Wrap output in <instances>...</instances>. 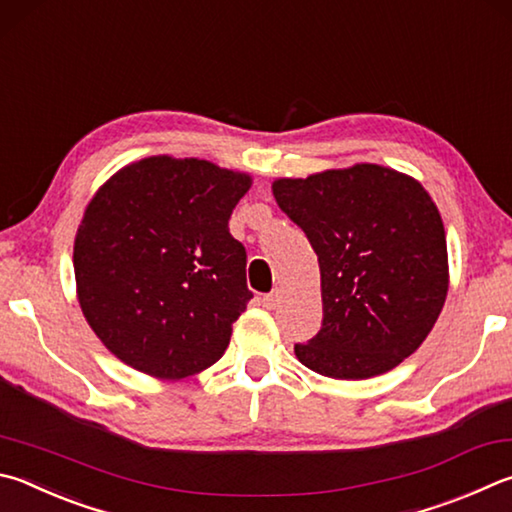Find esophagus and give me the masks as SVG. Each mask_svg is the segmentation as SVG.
Here are the masks:
<instances>
[{"instance_id": "obj_1", "label": "esophagus", "mask_w": 512, "mask_h": 512, "mask_svg": "<svg viewBox=\"0 0 512 512\" xmlns=\"http://www.w3.org/2000/svg\"><path fill=\"white\" fill-rule=\"evenodd\" d=\"M262 302H264L266 309H275V306H280V302H282V291H280V288H273L271 293L264 295Z\"/></svg>"}]
</instances>
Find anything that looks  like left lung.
Segmentation results:
<instances>
[{
	"label": "left lung",
	"instance_id": "8db88e82",
	"mask_svg": "<svg viewBox=\"0 0 512 512\" xmlns=\"http://www.w3.org/2000/svg\"><path fill=\"white\" fill-rule=\"evenodd\" d=\"M273 194L320 262L322 329L295 345L297 360L338 380L401 365L448 297L445 228L430 194L376 163L275 179Z\"/></svg>",
	"mask_w": 512,
	"mask_h": 512
}]
</instances>
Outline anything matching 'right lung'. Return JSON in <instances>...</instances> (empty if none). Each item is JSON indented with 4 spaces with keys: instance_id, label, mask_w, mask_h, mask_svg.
Instances as JSON below:
<instances>
[{
    "instance_id": "1",
    "label": "right lung",
    "mask_w": 512,
    "mask_h": 512,
    "mask_svg": "<svg viewBox=\"0 0 512 512\" xmlns=\"http://www.w3.org/2000/svg\"><path fill=\"white\" fill-rule=\"evenodd\" d=\"M253 179L201 159L147 156L109 176L73 241L82 315L114 356L161 380L224 356L253 293L228 219Z\"/></svg>"
}]
</instances>
